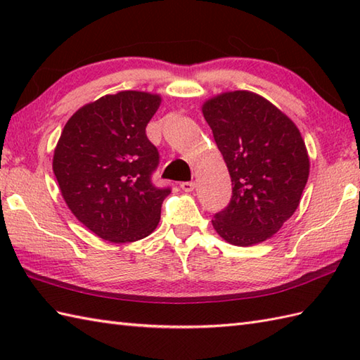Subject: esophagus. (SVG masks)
Segmentation results:
<instances>
[{"label":"esophagus","mask_w":360,"mask_h":360,"mask_svg":"<svg viewBox=\"0 0 360 360\" xmlns=\"http://www.w3.org/2000/svg\"><path fill=\"white\" fill-rule=\"evenodd\" d=\"M181 188L184 190L186 193L193 192V188H195V182H181Z\"/></svg>","instance_id":"esophagus-1"}]
</instances>
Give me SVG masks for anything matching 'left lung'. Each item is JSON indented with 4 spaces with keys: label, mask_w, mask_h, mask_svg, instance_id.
<instances>
[{
    "label": "left lung",
    "mask_w": 360,
    "mask_h": 360,
    "mask_svg": "<svg viewBox=\"0 0 360 360\" xmlns=\"http://www.w3.org/2000/svg\"><path fill=\"white\" fill-rule=\"evenodd\" d=\"M201 110L233 186L231 202L212 219L213 229L240 248L269 240L294 215L308 182L300 129L252 91L217 94Z\"/></svg>",
    "instance_id": "1"
}]
</instances>
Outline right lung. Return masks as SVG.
Here are the masks:
<instances>
[{"mask_svg":"<svg viewBox=\"0 0 360 360\" xmlns=\"http://www.w3.org/2000/svg\"><path fill=\"white\" fill-rule=\"evenodd\" d=\"M162 97L120 91L83 105L66 122L52 170L72 215L111 243H133L159 224L170 188L151 184L159 155L145 127Z\"/></svg>","mask_w":360,"mask_h":360,"instance_id":"obj_1","label":"right lung"}]
</instances>
